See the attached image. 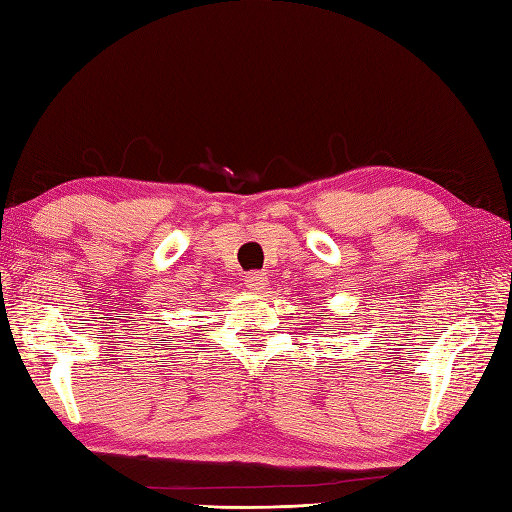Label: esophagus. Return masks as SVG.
<instances>
[{
	"mask_svg": "<svg viewBox=\"0 0 512 512\" xmlns=\"http://www.w3.org/2000/svg\"><path fill=\"white\" fill-rule=\"evenodd\" d=\"M267 284H269V276L263 271H254V273H249V276H245V289L247 291L258 293V291H263Z\"/></svg>",
	"mask_w": 512,
	"mask_h": 512,
	"instance_id": "obj_1",
	"label": "esophagus"
}]
</instances>
